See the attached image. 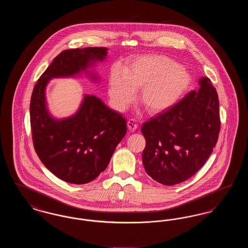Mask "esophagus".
Masks as SVG:
<instances>
[{"instance_id":"esophagus-1","label":"esophagus","mask_w":248,"mask_h":248,"mask_svg":"<svg viewBox=\"0 0 248 248\" xmlns=\"http://www.w3.org/2000/svg\"><path fill=\"white\" fill-rule=\"evenodd\" d=\"M127 127L130 131H135L138 128V124L136 119L131 118L127 121Z\"/></svg>"}]
</instances>
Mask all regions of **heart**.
Returning <instances> with one entry per match:
<instances>
[{"label": "heart", "mask_w": 248, "mask_h": 248, "mask_svg": "<svg viewBox=\"0 0 248 248\" xmlns=\"http://www.w3.org/2000/svg\"><path fill=\"white\" fill-rule=\"evenodd\" d=\"M191 77L176 61L164 56L131 60L124 70L115 66L108 78V93L113 106L124 109L141 89L140 102L151 113L174 106L187 91Z\"/></svg>", "instance_id": "heart-1"}]
</instances>
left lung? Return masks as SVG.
Returning <instances> with one entry per match:
<instances>
[{"instance_id": "1", "label": "left lung", "mask_w": 248, "mask_h": 248, "mask_svg": "<svg viewBox=\"0 0 248 248\" xmlns=\"http://www.w3.org/2000/svg\"><path fill=\"white\" fill-rule=\"evenodd\" d=\"M174 106L142 124V161L147 174L172 186L192 177L212 154L220 130L219 104L209 78L199 81Z\"/></svg>"}]
</instances>
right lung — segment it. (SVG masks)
<instances>
[{
    "label": "right lung",
    "instance_id": "right-lung-1",
    "mask_svg": "<svg viewBox=\"0 0 248 248\" xmlns=\"http://www.w3.org/2000/svg\"><path fill=\"white\" fill-rule=\"evenodd\" d=\"M106 55L105 47L62 51L41 75L31 94L30 115L36 154L55 176L72 184L88 183L106 169L126 134V121L89 94L75 115L55 120L46 108V85L54 77L86 70L90 63L102 61Z\"/></svg>",
    "mask_w": 248,
    "mask_h": 248
}]
</instances>
